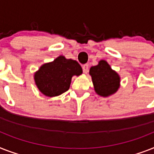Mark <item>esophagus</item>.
Returning a JSON list of instances; mask_svg holds the SVG:
<instances>
[{
	"mask_svg": "<svg viewBox=\"0 0 154 154\" xmlns=\"http://www.w3.org/2000/svg\"><path fill=\"white\" fill-rule=\"evenodd\" d=\"M82 69H83V72L85 73H88V65L85 64L82 66Z\"/></svg>",
	"mask_w": 154,
	"mask_h": 154,
	"instance_id": "esophagus-1",
	"label": "esophagus"
}]
</instances>
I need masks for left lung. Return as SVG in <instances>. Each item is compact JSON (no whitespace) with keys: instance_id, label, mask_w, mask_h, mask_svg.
<instances>
[{"instance_id":"8db88e82","label":"left lung","mask_w":154,"mask_h":154,"mask_svg":"<svg viewBox=\"0 0 154 154\" xmlns=\"http://www.w3.org/2000/svg\"><path fill=\"white\" fill-rule=\"evenodd\" d=\"M95 92L100 97H107L114 94L120 85V77L114 71L105 60H100L98 65L90 68Z\"/></svg>"}]
</instances>
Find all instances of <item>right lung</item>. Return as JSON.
Masks as SVG:
<instances>
[{
  "mask_svg": "<svg viewBox=\"0 0 154 154\" xmlns=\"http://www.w3.org/2000/svg\"><path fill=\"white\" fill-rule=\"evenodd\" d=\"M81 73L82 69L77 61L61 55L53 62L42 65L35 73L34 79L42 94L52 97L68 91L73 76Z\"/></svg>",
  "mask_w": 154,
  "mask_h": 154,
  "instance_id": "add662e5",
  "label": "right lung"
}]
</instances>
